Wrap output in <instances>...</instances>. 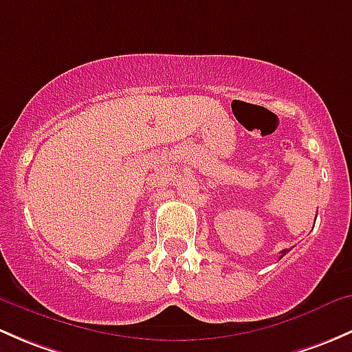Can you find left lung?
Returning <instances> with one entry per match:
<instances>
[{
  "label": "left lung",
  "instance_id": "obj_1",
  "mask_svg": "<svg viewBox=\"0 0 352 352\" xmlns=\"http://www.w3.org/2000/svg\"><path fill=\"white\" fill-rule=\"evenodd\" d=\"M287 252H289V250H283V252H281V257H285V255L287 254Z\"/></svg>",
  "mask_w": 352,
  "mask_h": 352
}]
</instances>
